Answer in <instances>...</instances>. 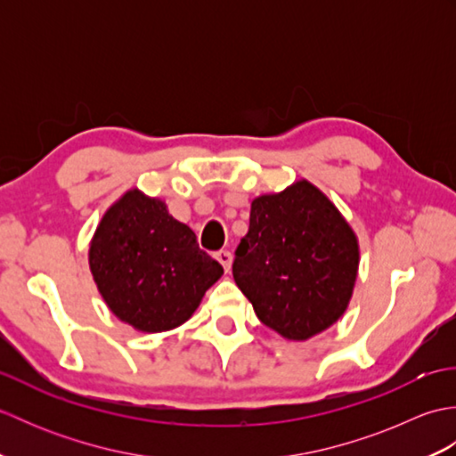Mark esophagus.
I'll list each match as a JSON object with an SVG mask.
<instances>
[{
    "mask_svg": "<svg viewBox=\"0 0 456 456\" xmlns=\"http://www.w3.org/2000/svg\"><path fill=\"white\" fill-rule=\"evenodd\" d=\"M216 258L219 260L221 266L225 268V273H229L231 263H233V255H231L229 250H219V253H216Z\"/></svg>",
    "mask_w": 456,
    "mask_h": 456,
    "instance_id": "obj_1",
    "label": "esophagus"
}]
</instances>
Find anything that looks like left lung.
Returning <instances> with one entry per match:
<instances>
[{
    "label": "left lung",
    "instance_id": "left-lung-1",
    "mask_svg": "<svg viewBox=\"0 0 456 456\" xmlns=\"http://www.w3.org/2000/svg\"><path fill=\"white\" fill-rule=\"evenodd\" d=\"M356 270L353 229L314 183L253 201L233 278L266 327L289 341L325 331L345 314Z\"/></svg>",
    "mask_w": 456,
    "mask_h": 456
}]
</instances>
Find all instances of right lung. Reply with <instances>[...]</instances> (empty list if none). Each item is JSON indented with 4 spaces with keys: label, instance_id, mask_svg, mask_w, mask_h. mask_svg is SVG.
I'll return each mask as SVG.
<instances>
[{
    "label": "right lung",
    "instance_id": "1",
    "mask_svg": "<svg viewBox=\"0 0 456 456\" xmlns=\"http://www.w3.org/2000/svg\"><path fill=\"white\" fill-rule=\"evenodd\" d=\"M90 268L111 312L144 333L182 325L223 274L167 203L139 190L105 211L90 245Z\"/></svg>",
    "mask_w": 456,
    "mask_h": 456
}]
</instances>
